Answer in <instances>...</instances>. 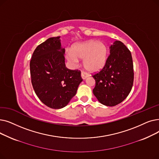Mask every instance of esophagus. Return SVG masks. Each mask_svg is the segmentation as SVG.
<instances>
[{
	"instance_id": "1",
	"label": "esophagus",
	"mask_w": 159,
	"mask_h": 159,
	"mask_svg": "<svg viewBox=\"0 0 159 159\" xmlns=\"http://www.w3.org/2000/svg\"><path fill=\"white\" fill-rule=\"evenodd\" d=\"M81 76L82 79L85 80V78H87L88 77V74H87L86 72H84V71H82L81 73Z\"/></svg>"
}]
</instances>
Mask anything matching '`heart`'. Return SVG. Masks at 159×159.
I'll return each mask as SVG.
<instances>
[{
    "instance_id": "b5f03b06",
    "label": "heart",
    "mask_w": 159,
    "mask_h": 159,
    "mask_svg": "<svg viewBox=\"0 0 159 159\" xmlns=\"http://www.w3.org/2000/svg\"><path fill=\"white\" fill-rule=\"evenodd\" d=\"M66 55L72 63H76L77 59H84L85 69L90 72H96L106 64L107 48L103 42L90 40L74 45L71 52L68 51Z\"/></svg>"
}]
</instances>
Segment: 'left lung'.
Segmentation results:
<instances>
[{"label":"left lung","instance_id":"1","mask_svg":"<svg viewBox=\"0 0 159 159\" xmlns=\"http://www.w3.org/2000/svg\"><path fill=\"white\" fill-rule=\"evenodd\" d=\"M96 81L93 94L106 106H115L123 102L131 92L134 80L131 53L125 45L115 41L110 47L106 64L93 75Z\"/></svg>","mask_w":159,"mask_h":159}]
</instances>
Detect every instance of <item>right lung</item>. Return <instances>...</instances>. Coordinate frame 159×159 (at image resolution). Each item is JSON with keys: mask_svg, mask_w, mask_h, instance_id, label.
Wrapping results in <instances>:
<instances>
[{"mask_svg": "<svg viewBox=\"0 0 159 159\" xmlns=\"http://www.w3.org/2000/svg\"><path fill=\"white\" fill-rule=\"evenodd\" d=\"M60 37H50L34 50L30 63L31 81L39 100L52 109H61L75 95L83 81L81 72L67 69Z\"/></svg>", "mask_w": 159, "mask_h": 159, "instance_id": "1", "label": "right lung"}]
</instances>
